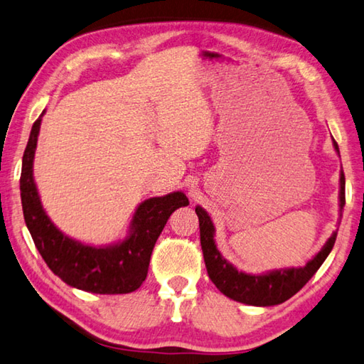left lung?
I'll use <instances>...</instances> for the list:
<instances>
[{
    "label": "left lung",
    "mask_w": 364,
    "mask_h": 364,
    "mask_svg": "<svg viewBox=\"0 0 364 364\" xmlns=\"http://www.w3.org/2000/svg\"><path fill=\"white\" fill-rule=\"evenodd\" d=\"M333 144L336 151L339 153V145L334 139ZM339 201L342 213L343 205H346V176H343V171H341ZM195 213L200 220L203 257H205L208 275L211 278V282L218 286L222 294L233 299V301L247 305H257V307H270V305L283 304L294 296L297 291H301L326 260L337 237V232L331 235L326 245L321 247V251L304 267L272 270L264 273V275H251V273L238 272L230 262H227V259L222 257L218 246H215L214 225L209 214L201 206H196Z\"/></svg>",
    "instance_id": "left-lung-1"
}]
</instances>
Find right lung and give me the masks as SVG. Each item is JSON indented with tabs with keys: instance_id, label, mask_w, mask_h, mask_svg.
<instances>
[{
	"instance_id": "1",
	"label": "right lung",
	"mask_w": 364,
	"mask_h": 364,
	"mask_svg": "<svg viewBox=\"0 0 364 364\" xmlns=\"http://www.w3.org/2000/svg\"><path fill=\"white\" fill-rule=\"evenodd\" d=\"M40 114L31 127L22 158L21 198L23 219L36 250L54 275L72 288L94 294H127L145 282L151 251L169 215L187 206L182 192L155 196L140 203L124 240L110 246H91L67 237L43 209L33 178V159L40 134Z\"/></svg>"
}]
</instances>
